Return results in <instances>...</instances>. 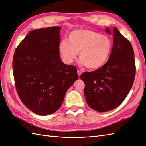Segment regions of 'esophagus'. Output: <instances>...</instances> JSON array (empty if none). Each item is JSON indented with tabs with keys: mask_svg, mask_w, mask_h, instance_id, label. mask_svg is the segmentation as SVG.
Returning a JSON list of instances; mask_svg holds the SVG:
<instances>
[{
	"mask_svg": "<svg viewBox=\"0 0 146 146\" xmlns=\"http://www.w3.org/2000/svg\"><path fill=\"white\" fill-rule=\"evenodd\" d=\"M77 72H78V76L80 77V76L81 75V73H82V72H81V71H80V70H78Z\"/></svg>",
	"mask_w": 146,
	"mask_h": 146,
	"instance_id": "esophagus-1",
	"label": "esophagus"
}]
</instances>
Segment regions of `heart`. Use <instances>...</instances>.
Segmentation results:
<instances>
[{"label":"heart","mask_w":146,"mask_h":146,"mask_svg":"<svg viewBox=\"0 0 146 146\" xmlns=\"http://www.w3.org/2000/svg\"><path fill=\"white\" fill-rule=\"evenodd\" d=\"M113 49V42L108 36L90 30H74L70 33L68 41L63 40L58 50L63 60L72 63L80 52V63L88 69H97L107 62Z\"/></svg>","instance_id":"obj_1"}]
</instances>
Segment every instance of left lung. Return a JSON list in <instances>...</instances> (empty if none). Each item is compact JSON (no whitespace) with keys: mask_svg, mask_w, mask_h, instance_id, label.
<instances>
[{"mask_svg":"<svg viewBox=\"0 0 146 146\" xmlns=\"http://www.w3.org/2000/svg\"><path fill=\"white\" fill-rule=\"evenodd\" d=\"M111 34L109 28L105 30ZM113 49L108 62L91 72L81 74L86 103L98 112L113 110L123 102L134 81V53L130 42L113 27Z\"/></svg>","mask_w":146,"mask_h":146,"instance_id":"8db88e82","label":"left lung"}]
</instances>
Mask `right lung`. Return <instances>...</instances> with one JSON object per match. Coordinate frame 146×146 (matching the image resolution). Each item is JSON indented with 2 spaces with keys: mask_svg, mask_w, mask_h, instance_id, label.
I'll use <instances>...</instances> for the list:
<instances>
[{
  "mask_svg": "<svg viewBox=\"0 0 146 146\" xmlns=\"http://www.w3.org/2000/svg\"><path fill=\"white\" fill-rule=\"evenodd\" d=\"M61 28L29 32L13 55L17 92L28 109L41 116L58 110L67 90L78 78L76 68L64 64L59 56Z\"/></svg>",
  "mask_w": 146,
  "mask_h": 146,
  "instance_id": "add662e5",
  "label": "right lung"
}]
</instances>
